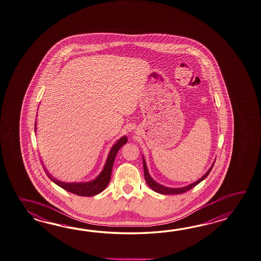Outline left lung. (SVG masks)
<instances>
[{
  "label": "left lung",
  "instance_id": "left-lung-1",
  "mask_svg": "<svg viewBox=\"0 0 261 261\" xmlns=\"http://www.w3.org/2000/svg\"><path fill=\"white\" fill-rule=\"evenodd\" d=\"M142 157H143V168H144V177L146 182L148 184V186H150L153 191L159 193V194H162V195H177V194H181V193H185V192L190 190L193 187L197 186L200 181H202V180L208 176V173H210L211 170H212V168H214V165H215V161L213 163L212 167L208 168V171L204 174L202 177H201L199 180H197V181L193 182V184L189 185V186H185V187H180V188H170V187H167V186H162V185H160V184H158V182H156L155 180L151 178V176H150V174H149V171H148L147 165H146V162H145L144 156Z\"/></svg>",
  "mask_w": 261,
  "mask_h": 261
}]
</instances>
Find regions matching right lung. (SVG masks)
<instances>
[{"label": "right lung", "instance_id": "obj_1", "mask_svg": "<svg viewBox=\"0 0 261 261\" xmlns=\"http://www.w3.org/2000/svg\"><path fill=\"white\" fill-rule=\"evenodd\" d=\"M35 129L36 131V122H35ZM126 142H127V138L125 136H123L111 147L103 170L94 180H91V181L64 182V181H61V180H56L55 178H53V176L48 173V171L44 167L45 171H46V175L48 176V178L53 180L54 184L62 187L64 190L75 194L77 196H81V197H93V196H95L103 191L110 184L112 167L114 164L117 152L122 148V145L125 144Z\"/></svg>", "mask_w": 261, "mask_h": 261}]
</instances>
